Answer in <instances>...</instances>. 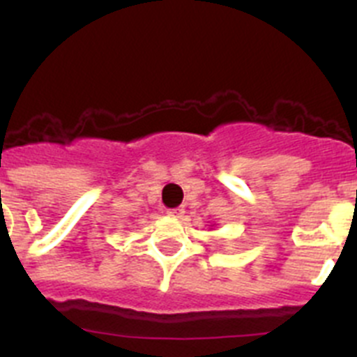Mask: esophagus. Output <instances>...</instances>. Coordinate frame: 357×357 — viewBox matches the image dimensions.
I'll return each instance as SVG.
<instances>
[{
  "label": "esophagus",
  "mask_w": 357,
  "mask_h": 357,
  "mask_svg": "<svg viewBox=\"0 0 357 357\" xmlns=\"http://www.w3.org/2000/svg\"><path fill=\"white\" fill-rule=\"evenodd\" d=\"M166 213H168V216H172V218H181L185 211H184V207H173V209H168Z\"/></svg>",
  "instance_id": "34e87169"
}]
</instances>
